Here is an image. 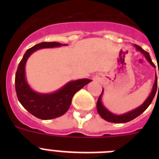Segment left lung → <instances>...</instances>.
<instances>
[{"label": "left lung", "mask_w": 159, "mask_h": 159, "mask_svg": "<svg viewBox=\"0 0 159 159\" xmlns=\"http://www.w3.org/2000/svg\"><path fill=\"white\" fill-rule=\"evenodd\" d=\"M134 47H135L136 50L139 52H140L141 53H143L144 55V57H146V59L147 60L150 64L153 66L154 67H155V65L154 64V63L152 62L151 60V57L147 52L144 51L141 47H139V45H136L134 44ZM159 75V71H158ZM157 90H158V79H157V75H155V80H154V84L153 85L152 91H151V94L149 95L148 98L144 101L143 104L140 105L139 107H138L137 108L134 109V110L130 111L127 112V113L123 114V115H116V114L112 113V112L109 111L107 109L104 107V105L102 104V95L103 93V89H102V92L101 93V95H99L98 101H97L96 104V108L97 111L99 113V116L102 118L103 119H105L106 121L110 122V123H127V122H130L131 120H133L134 119H135L136 117H138L139 116H140L142 113L145 111V110L149 107V105L151 104V102H152L153 99H154V95L156 94ZM158 91H159V85H158Z\"/></svg>", "instance_id": "1"}]
</instances>
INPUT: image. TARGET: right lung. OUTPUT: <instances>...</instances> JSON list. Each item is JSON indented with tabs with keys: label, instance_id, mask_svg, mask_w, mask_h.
<instances>
[{
	"label": "right lung",
	"instance_id": "add662e5",
	"mask_svg": "<svg viewBox=\"0 0 159 159\" xmlns=\"http://www.w3.org/2000/svg\"><path fill=\"white\" fill-rule=\"evenodd\" d=\"M68 44L59 42H42L28 49L20 60L15 77V88L18 100L22 106L36 118L43 120L63 116L69 109L73 95L91 82L89 79H81L67 83L52 93H39L32 90L25 76V65L28 59L36 50L50 48Z\"/></svg>",
	"mask_w": 159,
	"mask_h": 159
}]
</instances>
